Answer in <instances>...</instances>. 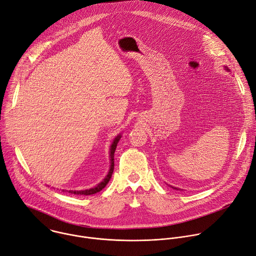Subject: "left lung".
I'll list each match as a JSON object with an SVG mask.
<instances>
[{
  "mask_svg": "<svg viewBox=\"0 0 256 256\" xmlns=\"http://www.w3.org/2000/svg\"><path fill=\"white\" fill-rule=\"evenodd\" d=\"M227 70H228V68H227Z\"/></svg>",
  "mask_w": 256,
  "mask_h": 256,
  "instance_id": "left-lung-1",
  "label": "left lung"
}]
</instances>
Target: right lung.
Instances as JSON below:
<instances>
[{
    "instance_id": "add662e5",
    "label": "right lung",
    "mask_w": 256,
    "mask_h": 256,
    "mask_svg": "<svg viewBox=\"0 0 256 256\" xmlns=\"http://www.w3.org/2000/svg\"><path fill=\"white\" fill-rule=\"evenodd\" d=\"M121 136H117L111 146V151H110V156H111V168H110V172L108 174V176H106V178L100 184H98L96 186L92 188H90V190H70V192H74L76 194H84V196H88V194H96L98 192H100L102 190H103L106 184L109 182L111 176H112V174H113V170H114V153H115V150H116V147H117V143L119 142Z\"/></svg>"
}]
</instances>
